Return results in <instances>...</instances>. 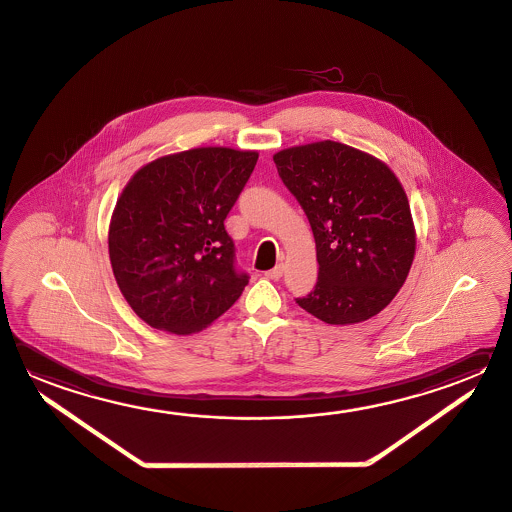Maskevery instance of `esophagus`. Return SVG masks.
Here are the masks:
<instances>
[{
    "instance_id": "34e87169",
    "label": "esophagus",
    "mask_w": 512,
    "mask_h": 512,
    "mask_svg": "<svg viewBox=\"0 0 512 512\" xmlns=\"http://www.w3.org/2000/svg\"><path fill=\"white\" fill-rule=\"evenodd\" d=\"M281 276H283V265H276L274 269H270L265 272V278L274 279V281H278Z\"/></svg>"
}]
</instances>
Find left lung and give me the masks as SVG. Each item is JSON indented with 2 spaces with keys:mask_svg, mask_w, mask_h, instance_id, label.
<instances>
[{
  "mask_svg": "<svg viewBox=\"0 0 512 512\" xmlns=\"http://www.w3.org/2000/svg\"><path fill=\"white\" fill-rule=\"evenodd\" d=\"M274 164L316 240V287L296 303L328 325L377 316L404 285L415 256L399 178L379 158L334 140L283 149Z\"/></svg>",
  "mask_w": 512,
  "mask_h": 512,
  "instance_id": "8db88e82",
  "label": "left lung"
}]
</instances>
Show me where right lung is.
Masks as SVG:
<instances>
[{
    "mask_svg": "<svg viewBox=\"0 0 512 512\" xmlns=\"http://www.w3.org/2000/svg\"><path fill=\"white\" fill-rule=\"evenodd\" d=\"M256 162V151L189 149L149 162L124 187L110 261L122 296L149 326L195 334L242 296L249 276L234 263L223 222Z\"/></svg>",
    "mask_w": 512,
    "mask_h": 512,
    "instance_id": "1",
    "label": "right lung"
}]
</instances>
